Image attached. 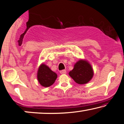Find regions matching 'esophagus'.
<instances>
[{
	"label": "esophagus",
	"instance_id": "34e87169",
	"mask_svg": "<svg viewBox=\"0 0 124 124\" xmlns=\"http://www.w3.org/2000/svg\"><path fill=\"white\" fill-rule=\"evenodd\" d=\"M60 73L61 74H66V70H62L60 71Z\"/></svg>",
	"mask_w": 124,
	"mask_h": 124
}]
</instances>
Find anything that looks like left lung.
<instances>
[{"label": "left lung", "mask_w": 124, "mask_h": 124, "mask_svg": "<svg viewBox=\"0 0 124 124\" xmlns=\"http://www.w3.org/2000/svg\"><path fill=\"white\" fill-rule=\"evenodd\" d=\"M92 66L86 61L80 60L74 65V68L69 72V75L79 84L88 83L93 76Z\"/></svg>", "instance_id": "obj_1"}]
</instances>
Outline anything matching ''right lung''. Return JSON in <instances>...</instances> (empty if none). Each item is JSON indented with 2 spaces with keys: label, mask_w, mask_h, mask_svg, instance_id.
<instances>
[{
  "label": "right lung",
  "mask_w": 124,
  "mask_h": 124,
  "mask_svg": "<svg viewBox=\"0 0 124 124\" xmlns=\"http://www.w3.org/2000/svg\"><path fill=\"white\" fill-rule=\"evenodd\" d=\"M37 77L39 83L43 86L49 87L53 84L57 75L48 66L44 64H41L38 70Z\"/></svg>",
  "instance_id": "1"
}]
</instances>
